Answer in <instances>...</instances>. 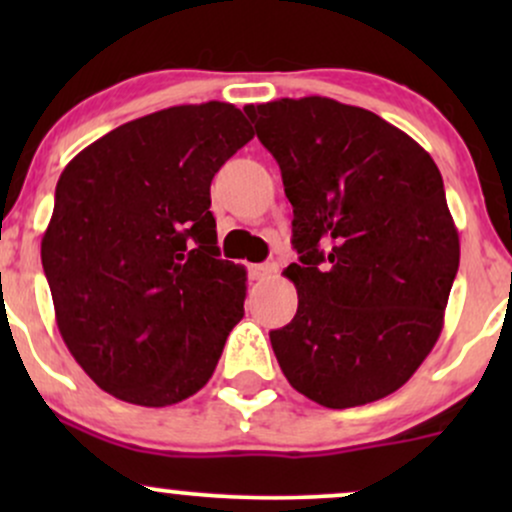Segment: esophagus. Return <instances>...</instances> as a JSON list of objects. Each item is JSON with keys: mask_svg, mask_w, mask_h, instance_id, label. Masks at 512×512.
I'll return each instance as SVG.
<instances>
[{"mask_svg": "<svg viewBox=\"0 0 512 512\" xmlns=\"http://www.w3.org/2000/svg\"><path fill=\"white\" fill-rule=\"evenodd\" d=\"M248 272H250L252 281H264L276 272V267H274V264H250Z\"/></svg>", "mask_w": 512, "mask_h": 512, "instance_id": "obj_1", "label": "esophagus"}]
</instances>
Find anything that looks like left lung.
Listing matches in <instances>:
<instances>
[{"label": "left lung", "mask_w": 512, "mask_h": 512, "mask_svg": "<svg viewBox=\"0 0 512 512\" xmlns=\"http://www.w3.org/2000/svg\"><path fill=\"white\" fill-rule=\"evenodd\" d=\"M293 207L298 310L269 332L286 380L327 409L399 390L443 330L460 236L428 151L332 98L245 105Z\"/></svg>", "instance_id": "1"}]
</instances>
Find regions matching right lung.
Instances as JSON below:
<instances>
[{
    "label": "right lung",
    "instance_id": "1",
    "mask_svg": "<svg viewBox=\"0 0 512 512\" xmlns=\"http://www.w3.org/2000/svg\"><path fill=\"white\" fill-rule=\"evenodd\" d=\"M252 137L236 105H175L62 170L40 257L64 344L108 395L168 407L214 375L248 274L219 260L209 187Z\"/></svg>",
    "mask_w": 512,
    "mask_h": 512
}]
</instances>
